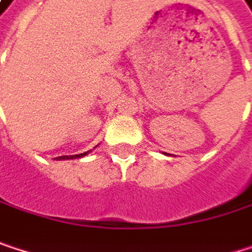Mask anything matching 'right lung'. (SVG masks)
Instances as JSON below:
<instances>
[{"label": "right lung", "instance_id": "add662e5", "mask_svg": "<svg viewBox=\"0 0 252 252\" xmlns=\"http://www.w3.org/2000/svg\"><path fill=\"white\" fill-rule=\"evenodd\" d=\"M89 152H84V153H80V155H73V156H60V158H57L58 160H63V159H78V158H83V156H86Z\"/></svg>", "mask_w": 252, "mask_h": 252}]
</instances>
